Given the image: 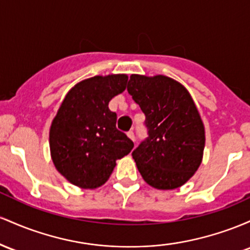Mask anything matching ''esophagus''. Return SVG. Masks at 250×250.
<instances>
[{"mask_svg":"<svg viewBox=\"0 0 250 250\" xmlns=\"http://www.w3.org/2000/svg\"><path fill=\"white\" fill-rule=\"evenodd\" d=\"M127 136H128V138H130L131 140H136V138H134V133H133V131H128L127 132Z\"/></svg>","mask_w":250,"mask_h":250,"instance_id":"1","label":"esophagus"}]
</instances>
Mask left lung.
Listing matches in <instances>:
<instances>
[{
  "label": "left lung",
  "mask_w": 250,
  "mask_h": 250,
  "mask_svg": "<svg viewBox=\"0 0 250 250\" xmlns=\"http://www.w3.org/2000/svg\"><path fill=\"white\" fill-rule=\"evenodd\" d=\"M127 92L145 114L148 137L132 152L148 186L173 190L200 167L206 131L189 91L165 75L132 74Z\"/></svg>",
  "instance_id": "left-lung-1"
}]
</instances>
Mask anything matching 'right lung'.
Wrapping results in <instances>:
<instances>
[{"instance_id":"add662e5","label":"right lung","mask_w":250,"mask_h":250,"mask_svg":"<svg viewBox=\"0 0 250 250\" xmlns=\"http://www.w3.org/2000/svg\"><path fill=\"white\" fill-rule=\"evenodd\" d=\"M126 74L95 75L66 94L49 130L50 157L69 183L97 189L110 178L117 159L127 156L133 142L116 127L112 98L125 91Z\"/></svg>"}]
</instances>
